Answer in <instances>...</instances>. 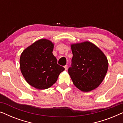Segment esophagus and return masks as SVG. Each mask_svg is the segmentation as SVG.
Instances as JSON below:
<instances>
[{"mask_svg":"<svg viewBox=\"0 0 123 123\" xmlns=\"http://www.w3.org/2000/svg\"><path fill=\"white\" fill-rule=\"evenodd\" d=\"M64 68H65V70H67V68H68V65H65L64 66Z\"/></svg>","mask_w":123,"mask_h":123,"instance_id":"obj_1","label":"esophagus"}]
</instances>
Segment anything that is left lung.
Returning <instances> with one entry per match:
<instances>
[{
	"instance_id": "8db88e82",
	"label": "left lung",
	"mask_w": 123,
	"mask_h": 123,
	"mask_svg": "<svg viewBox=\"0 0 123 123\" xmlns=\"http://www.w3.org/2000/svg\"><path fill=\"white\" fill-rule=\"evenodd\" d=\"M71 48L73 56L68 71L73 84L83 92L96 88L107 73L106 57L90 42L73 44Z\"/></svg>"
}]
</instances>
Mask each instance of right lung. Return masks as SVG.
<instances>
[{
    "label": "right lung",
    "mask_w": 123,
    "mask_h": 123,
    "mask_svg": "<svg viewBox=\"0 0 123 123\" xmlns=\"http://www.w3.org/2000/svg\"><path fill=\"white\" fill-rule=\"evenodd\" d=\"M54 45L49 40L41 39L26 49L20 57V68L27 83L38 90L53 85L65 69L58 64L54 56Z\"/></svg>",
    "instance_id": "right-lung-1"
}]
</instances>
